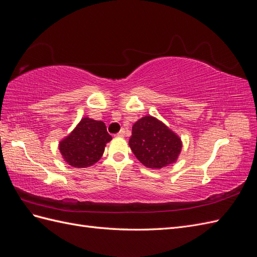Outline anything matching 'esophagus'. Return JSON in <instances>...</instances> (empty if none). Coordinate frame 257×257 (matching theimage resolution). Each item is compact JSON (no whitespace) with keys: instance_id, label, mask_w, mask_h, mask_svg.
<instances>
[{"instance_id":"1","label":"esophagus","mask_w":257,"mask_h":257,"mask_svg":"<svg viewBox=\"0 0 257 257\" xmlns=\"http://www.w3.org/2000/svg\"><path fill=\"white\" fill-rule=\"evenodd\" d=\"M124 134H126V130L124 129H121L119 133L116 135V137H124Z\"/></svg>"}]
</instances>
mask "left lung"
Here are the masks:
<instances>
[{"label":"left lung","mask_w":257,"mask_h":257,"mask_svg":"<svg viewBox=\"0 0 257 257\" xmlns=\"http://www.w3.org/2000/svg\"><path fill=\"white\" fill-rule=\"evenodd\" d=\"M129 146L136 158L149 169L174 163L182 150V140L159 119L146 116L133 126Z\"/></svg>","instance_id":"1"}]
</instances>
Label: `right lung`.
<instances>
[{"instance_id": "right-lung-1", "label": "right lung", "mask_w": 257, "mask_h": 257, "mask_svg": "<svg viewBox=\"0 0 257 257\" xmlns=\"http://www.w3.org/2000/svg\"><path fill=\"white\" fill-rule=\"evenodd\" d=\"M110 140L111 136L103 121L84 117L72 133L60 141L59 150L69 165L77 169L88 168L101 158L106 143Z\"/></svg>"}]
</instances>
